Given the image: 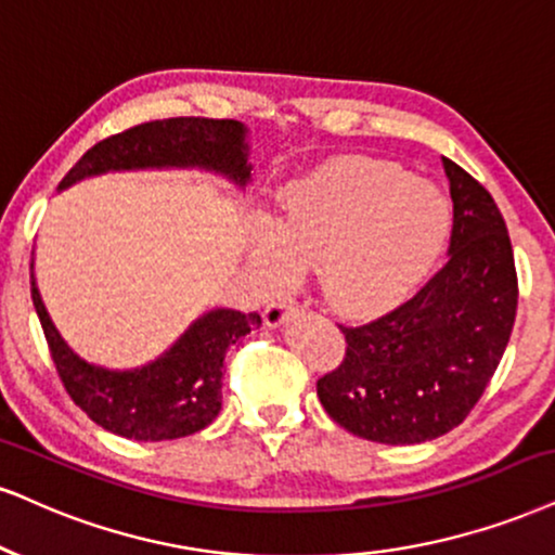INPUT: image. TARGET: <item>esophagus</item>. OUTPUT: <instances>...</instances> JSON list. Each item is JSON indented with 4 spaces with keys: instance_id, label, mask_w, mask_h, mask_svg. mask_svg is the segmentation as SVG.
Returning <instances> with one entry per match:
<instances>
[{
    "instance_id": "34e87169",
    "label": "esophagus",
    "mask_w": 555,
    "mask_h": 555,
    "mask_svg": "<svg viewBox=\"0 0 555 555\" xmlns=\"http://www.w3.org/2000/svg\"><path fill=\"white\" fill-rule=\"evenodd\" d=\"M293 309H298L296 298H291V296H278V298H272L270 304H267V309H264L267 326H280V324H283V321H285V313L293 311Z\"/></svg>"
}]
</instances>
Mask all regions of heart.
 Listing matches in <instances>:
<instances>
[{
  "instance_id": "obj_1",
  "label": "heart",
  "mask_w": 555,
  "mask_h": 555,
  "mask_svg": "<svg viewBox=\"0 0 555 555\" xmlns=\"http://www.w3.org/2000/svg\"><path fill=\"white\" fill-rule=\"evenodd\" d=\"M450 234V205L401 167L339 162L293 182L270 236L249 249L267 288L319 270L321 291L341 313H373L406 298L427 278Z\"/></svg>"
}]
</instances>
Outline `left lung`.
<instances>
[{"instance_id": "left-lung-1", "label": "left lung", "mask_w": 555, "mask_h": 555, "mask_svg": "<svg viewBox=\"0 0 555 555\" xmlns=\"http://www.w3.org/2000/svg\"><path fill=\"white\" fill-rule=\"evenodd\" d=\"M453 197L448 264L386 317L339 326L345 360L317 383L347 433L386 444L435 440L457 427L502 360L515 326L517 272L494 197L442 156Z\"/></svg>"}]
</instances>
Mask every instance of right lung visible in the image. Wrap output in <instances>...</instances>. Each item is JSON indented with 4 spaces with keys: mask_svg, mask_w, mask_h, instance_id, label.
Returning <instances> with one entry per match:
<instances>
[{
    "mask_svg": "<svg viewBox=\"0 0 555 555\" xmlns=\"http://www.w3.org/2000/svg\"><path fill=\"white\" fill-rule=\"evenodd\" d=\"M208 169L244 188L251 180L246 128L238 120L167 118L141 122L94 143L68 169L59 190L85 177L128 169ZM33 306L66 393L94 424L139 442L177 440L201 433L221 412L223 358L231 345L262 324L259 313L214 309L154 362L133 371H107L81 360L61 339L30 264Z\"/></svg>",
    "mask_w": 555,
    "mask_h": 555,
    "instance_id": "obj_1",
    "label": "right lung"
}]
</instances>
